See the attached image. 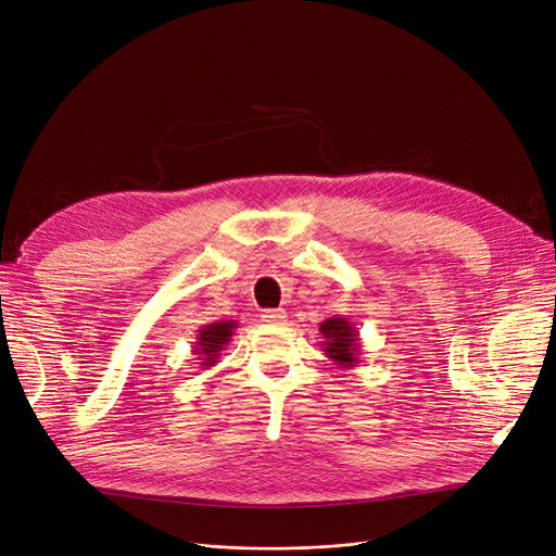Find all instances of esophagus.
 <instances>
[{"label": "esophagus", "instance_id": "obj_1", "mask_svg": "<svg viewBox=\"0 0 556 556\" xmlns=\"http://www.w3.org/2000/svg\"><path fill=\"white\" fill-rule=\"evenodd\" d=\"M263 323L270 325H283L286 323V311H263Z\"/></svg>", "mask_w": 556, "mask_h": 556}]
</instances>
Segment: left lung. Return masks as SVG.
Instances as JSON below:
<instances>
[{"label":"left lung","mask_w":556,"mask_h":556,"mask_svg":"<svg viewBox=\"0 0 556 556\" xmlns=\"http://www.w3.org/2000/svg\"><path fill=\"white\" fill-rule=\"evenodd\" d=\"M319 333H323V352L329 361H333L336 365H340L342 369L356 367L361 361V336L358 329L349 323L346 317L336 315L325 319L319 325Z\"/></svg>","instance_id":"1"}]
</instances>
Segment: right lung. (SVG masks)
<instances>
[{
	"label": "right lung",
	"mask_w": 556,
	"mask_h": 556,
	"mask_svg": "<svg viewBox=\"0 0 556 556\" xmlns=\"http://www.w3.org/2000/svg\"><path fill=\"white\" fill-rule=\"evenodd\" d=\"M233 331H237V319H218V323L204 325L202 329H198L193 354L200 356L198 361L202 369H212L218 363L220 352L229 344Z\"/></svg>",
	"instance_id": "1"
}]
</instances>
